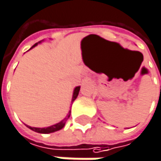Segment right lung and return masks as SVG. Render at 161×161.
<instances>
[{"instance_id":"obj_1","label":"right lung","mask_w":161,"mask_h":161,"mask_svg":"<svg viewBox=\"0 0 161 161\" xmlns=\"http://www.w3.org/2000/svg\"><path fill=\"white\" fill-rule=\"evenodd\" d=\"M41 42H42V41L36 43L34 46H32V47H31V49L33 48L34 47H36V46H37L38 44H40ZM79 90H80V86L75 87L74 93H73V98H72V103H74V101L77 98L78 93H79ZM70 114H71V111H69L68 115H67L64 119H62L60 122H58V123H57V124H54V125H52V126H50V127H47V128H34V127H31V126H27V127H28L29 129H31V130H33V131H35V132H38V133H45V134H47V133H51V132H55V131H58V130H61V129L65 126L66 120L70 117Z\"/></svg>"}]
</instances>
